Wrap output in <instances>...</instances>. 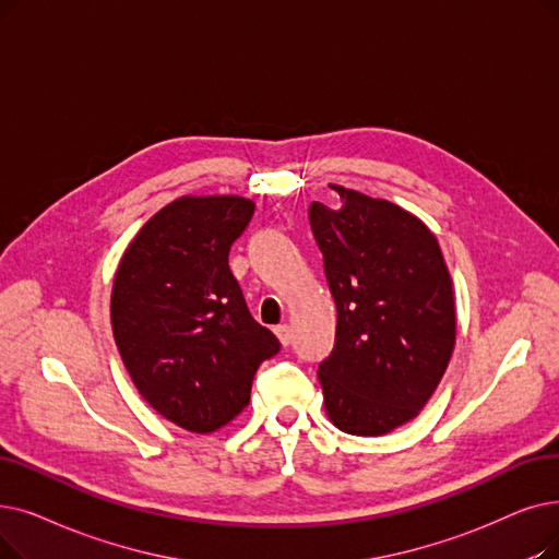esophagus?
Returning a JSON list of instances; mask_svg holds the SVG:
<instances>
[{"label":"esophagus","mask_w":559,"mask_h":559,"mask_svg":"<svg viewBox=\"0 0 559 559\" xmlns=\"http://www.w3.org/2000/svg\"><path fill=\"white\" fill-rule=\"evenodd\" d=\"M274 333H276V337L281 340V345H289V340H293V329H289L287 324H278L276 329H274Z\"/></svg>","instance_id":"1"}]
</instances>
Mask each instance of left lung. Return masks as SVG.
<instances>
[{"instance_id":"1","label":"left lung","mask_w":559,"mask_h":559,"mask_svg":"<svg viewBox=\"0 0 559 559\" xmlns=\"http://www.w3.org/2000/svg\"><path fill=\"white\" fill-rule=\"evenodd\" d=\"M340 207L308 210L337 308L335 345L320 362L329 420L383 436L414 420L441 383L456 312L436 235L400 205L335 187Z\"/></svg>"}]
</instances>
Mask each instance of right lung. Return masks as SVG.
<instances>
[{"instance_id": "add662e5", "label": "right lung", "mask_w": 559, "mask_h": 559, "mask_svg": "<svg viewBox=\"0 0 559 559\" xmlns=\"http://www.w3.org/2000/svg\"><path fill=\"white\" fill-rule=\"evenodd\" d=\"M253 210L241 197H182L143 224L116 270L120 358L141 397L193 433L239 416L260 362L281 349L251 318L228 266Z\"/></svg>"}]
</instances>
